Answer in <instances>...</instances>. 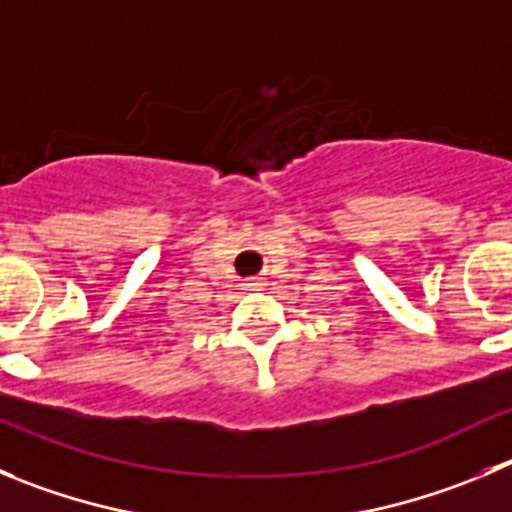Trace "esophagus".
I'll list each match as a JSON object with an SVG mask.
<instances>
[{"label": "esophagus", "instance_id": "1", "mask_svg": "<svg viewBox=\"0 0 512 512\" xmlns=\"http://www.w3.org/2000/svg\"><path fill=\"white\" fill-rule=\"evenodd\" d=\"M262 285H265V283H262V278H250V280H247V283H245V288H247V290H260Z\"/></svg>", "mask_w": 512, "mask_h": 512}]
</instances>
